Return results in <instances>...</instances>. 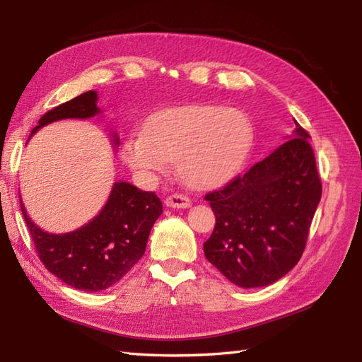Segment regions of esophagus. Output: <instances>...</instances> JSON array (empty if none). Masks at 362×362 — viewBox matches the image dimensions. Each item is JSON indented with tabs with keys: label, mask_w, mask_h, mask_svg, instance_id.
Listing matches in <instances>:
<instances>
[{
	"label": "esophagus",
	"mask_w": 362,
	"mask_h": 362,
	"mask_svg": "<svg viewBox=\"0 0 362 362\" xmlns=\"http://www.w3.org/2000/svg\"><path fill=\"white\" fill-rule=\"evenodd\" d=\"M165 204H166V206H169V209H188V206L191 205V201L187 196L174 193L165 199Z\"/></svg>",
	"instance_id": "34e87169"
}]
</instances>
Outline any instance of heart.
<instances>
[{"mask_svg":"<svg viewBox=\"0 0 362 362\" xmlns=\"http://www.w3.org/2000/svg\"><path fill=\"white\" fill-rule=\"evenodd\" d=\"M247 115L233 107L185 105L156 113L144 135L124 141V158L141 174L158 177L177 161V171L189 187L205 189L227 180L252 146Z\"/></svg>","mask_w":362,"mask_h":362,"instance_id":"b5f03b06","label":"heart"}]
</instances>
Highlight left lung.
Instances as JSON below:
<instances>
[{"label": "left lung", "instance_id": "1", "mask_svg": "<svg viewBox=\"0 0 362 362\" xmlns=\"http://www.w3.org/2000/svg\"><path fill=\"white\" fill-rule=\"evenodd\" d=\"M310 138L296 122L291 140L205 194L216 216L205 258L238 286H267L302 258L322 196Z\"/></svg>", "mask_w": 362, "mask_h": 362}]
</instances>
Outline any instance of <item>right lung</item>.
Wrapping results in <instances>:
<instances>
[{
    "instance_id": "right-lung-1",
    "label": "right lung",
    "mask_w": 362,
    "mask_h": 362,
    "mask_svg": "<svg viewBox=\"0 0 362 362\" xmlns=\"http://www.w3.org/2000/svg\"><path fill=\"white\" fill-rule=\"evenodd\" d=\"M96 91H86L54 107L38 119V129L66 118H91L99 113ZM115 144L118 138L115 136ZM21 204V213L45 267L79 291H104L119 281L143 257L153 222L163 211L152 191L117 182L109 201L88 224L70 233L52 235L37 227Z\"/></svg>"
}]
</instances>
